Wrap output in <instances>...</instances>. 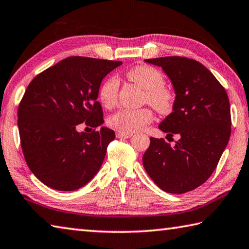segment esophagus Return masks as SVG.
<instances>
[{
  "instance_id": "esophagus-1",
  "label": "esophagus",
  "mask_w": 249,
  "mask_h": 249,
  "mask_svg": "<svg viewBox=\"0 0 249 249\" xmlns=\"http://www.w3.org/2000/svg\"><path fill=\"white\" fill-rule=\"evenodd\" d=\"M132 133H124V132H117L116 133V137L117 138H129V137H132Z\"/></svg>"
}]
</instances>
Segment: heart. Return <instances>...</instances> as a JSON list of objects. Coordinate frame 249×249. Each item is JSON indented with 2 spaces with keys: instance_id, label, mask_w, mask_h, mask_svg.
<instances>
[{
  "instance_id": "heart-1",
  "label": "heart",
  "mask_w": 249,
  "mask_h": 249,
  "mask_svg": "<svg viewBox=\"0 0 249 249\" xmlns=\"http://www.w3.org/2000/svg\"><path fill=\"white\" fill-rule=\"evenodd\" d=\"M126 77L145 90L144 101L160 114H169L175 105L176 96L169 87L163 84V75L154 67L141 65L129 69ZM120 81L116 75H111L101 84L99 99L104 107H113L119 98ZM154 119L149 108H122L108 119V125L119 132L134 133L141 130Z\"/></svg>"
}]
</instances>
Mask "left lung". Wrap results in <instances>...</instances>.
Wrapping results in <instances>:
<instances>
[{"label":"left lung","instance_id":"left-lung-1","mask_svg":"<svg viewBox=\"0 0 249 249\" xmlns=\"http://www.w3.org/2000/svg\"><path fill=\"white\" fill-rule=\"evenodd\" d=\"M161 67L174 87L172 112L159 129L180 140L171 147L150 137L142 165L154 182L168 193L195 190L208 180L231 136V107L222 84L199 61L185 57L146 59Z\"/></svg>","mask_w":249,"mask_h":249}]
</instances>
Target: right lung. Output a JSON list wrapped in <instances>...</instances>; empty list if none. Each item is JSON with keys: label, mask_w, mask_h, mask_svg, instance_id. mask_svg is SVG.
<instances>
[{"label": "right lung", "mask_w": 249, "mask_h": 249, "mask_svg": "<svg viewBox=\"0 0 249 249\" xmlns=\"http://www.w3.org/2000/svg\"><path fill=\"white\" fill-rule=\"evenodd\" d=\"M121 61L68 57L36 75L18 105L23 154L37 179L58 191H74L98 174L114 130L79 133L81 123H104L98 102L105 75Z\"/></svg>", "instance_id": "right-lung-1"}]
</instances>
